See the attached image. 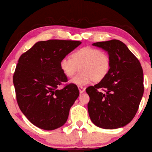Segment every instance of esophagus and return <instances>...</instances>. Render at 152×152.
I'll return each mask as SVG.
<instances>
[{"instance_id": "34e87169", "label": "esophagus", "mask_w": 152, "mask_h": 152, "mask_svg": "<svg viewBox=\"0 0 152 152\" xmlns=\"http://www.w3.org/2000/svg\"><path fill=\"white\" fill-rule=\"evenodd\" d=\"M78 89H79V91H80V94H82V93L85 92V88H83L82 86H78Z\"/></svg>"}]
</instances>
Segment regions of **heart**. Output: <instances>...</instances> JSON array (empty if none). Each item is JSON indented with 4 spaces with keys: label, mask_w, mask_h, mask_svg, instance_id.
Returning <instances> with one entry per match:
<instances>
[{
    "label": "heart",
    "mask_w": 152,
    "mask_h": 152,
    "mask_svg": "<svg viewBox=\"0 0 152 152\" xmlns=\"http://www.w3.org/2000/svg\"><path fill=\"white\" fill-rule=\"evenodd\" d=\"M110 64V58L106 52L86 46L74 51L71 54V58H63L60 60L59 66L66 77L71 78L81 65L80 68L81 73L72 79L70 82L82 86L93 80H102L109 72Z\"/></svg>",
    "instance_id": "obj_1"
}]
</instances>
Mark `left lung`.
Wrapping results in <instances>:
<instances>
[{"instance_id":"1","label":"left lung","mask_w":152,"mask_h":152,"mask_svg":"<svg viewBox=\"0 0 152 152\" xmlns=\"http://www.w3.org/2000/svg\"><path fill=\"white\" fill-rule=\"evenodd\" d=\"M92 45L107 52L111 64L105 78L86 90L90 96L88 110L90 120L101 128H122L131 122L138 110L144 90L142 68L137 58L120 40Z\"/></svg>"}]
</instances>
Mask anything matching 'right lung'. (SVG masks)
<instances>
[{"instance_id": "obj_1", "label": "right lung", "mask_w": 152, "mask_h": 152, "mask_svg": "<svg viewBox=\"0 0 152 152\" xmlns=\"http://www.w3.org/2000/svg\"><path fill=\"white\" fill-rule=\"evenodd\" d=\"M81 43L39 41L19 58L13 76L16 100L21 112L38 128L53 130L66 122L80 93L74 84L59 89V86L68 81L59 63Z\"/></svg>"}]
</instances>
